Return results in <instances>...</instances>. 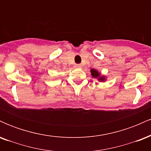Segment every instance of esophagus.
Here are the masks:
<instances>
[{"instance_id":"esophagus-1","label":"esophagus","mask_w":151,"mask_h":151,"mask_svg":"<svg viewBox=\"0 0 151 151\" xmlns=\"http://www.w3.org/2000/svg\"><path fill=\"white\" fill-rule=\"evenodd\" d=\"M74 67H77V68H81V65H80V64H76V65H74Z\"/></svg>"}]
</instances>
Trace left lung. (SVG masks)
Wrapping results in <instances>:
<instances>
[{"label":"left lung","instance_id":"1","mask_svg":"<svg viewBox=\"0 0 151 151\" xmlns=\"http://www.w3.org/2000/svg\"><path fill=\"white\" fill-rule=\"evenodd\" d=\"M91 74L93 78H96V79H98L99 81H104L106 80V77L104 76H101V74L98 72L97 70H93V69H91Z\"/></svg>","mask_w":151,"mask_h":151}]
</instances>
